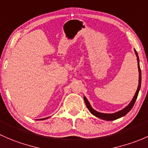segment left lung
Wrapping results in <instances>:
<instances>
[{"mask_svg": "<svg viewBox=\"0 0 148 148\" xmlns=\"http://www.w3.org/2000/svg\"><path fill=\"white\" fill-rule=\"evenodd\" d=\"M135 55H136V56H137V60H138V71H139V85H138V89H137L136 92H135V96L133 97L132 100H131L130 103L127 106V107H125L124 109L122 110H120V111H118V112H115V113H112V114L101 113V112H97V111L95 110L93 108L91 107L90 104V103L88 102V100H87L86 97L84 96L83 98H84L85 103V105H86L87 108H88V109L89 110L90 112L92 115H95V117H97V118H100V119H103L105 120H114L118 119V118H121V117L125 116V115L127 112H130V110L132 109V107H133L134 104H135V101H136V100H137V97H138V92H139V90H140V86H141V70H140V63H139L140 60H139V57H138V53H137V51H135Z\"/></svg>", "mask_w": 148, "mask_h": 148, "instance_id": "obj_1", "label": "left lung"}]
</instances>
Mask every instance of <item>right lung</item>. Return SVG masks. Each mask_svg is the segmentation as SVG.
<instances>
[{
    "label": "right lung",
    "mask_w": 148,
    "mask_h": 148,
    "mask_svg": "<svg viewBox=\"0 0 148 148\" xmlns=\"http://www.w3.org/2000/svg\"><path fill=\"white\" fill-rule=\"evenodd\" d=\"M46 118H42V119H40V120H44V119H46Z\"/></svg>",
    "instance_id": "right-lung-1"
}]
</instances>
